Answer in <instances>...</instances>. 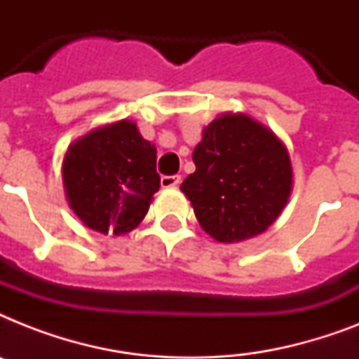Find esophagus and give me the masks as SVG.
I'll list each match as a JSON object with an SVG mask.
<instances>
[{"instance_id":"1","label":"esophagus","mask_w":359,"mask_h":359,"mask_svg":"<svg viewBox=\"0 0 359 359\" xmlns=\"http://www.w3.org/2000/svg\"><path fill=\"white\" fill-rule=\"evenodd\" d=\"M160 184H162V188H177L180 184V177L179 175H169V177L165 175L160 179Z\"/></svg>"}]
</instances>
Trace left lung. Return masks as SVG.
I'll use <instances>...</instances> for the list:
<instances>
[{
  "label": "left lung",
  "mask_w": 359,
  "mask_h": 359,
  "mask_svg": "<svg viewBox=\"0 0 359 359\" xmlns=\"http://www.w3.org/2000/svg\"><path fill=\"white\" fill-rule=\"evenodd\" d=\"M194 163L180 190L201 229L218 242L261 235L287 207L294 182L289 151L248 114H222L205 126Z\"/></svg>",
  "instance_id": "obj_1"
}]
</instances>
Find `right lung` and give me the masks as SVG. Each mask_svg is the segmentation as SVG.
<instances>
[{
  "mask_svg": "<svg viewBox=\"0 0 359 359\" xmlns=\"http://www.w3.org/2000/svg\"><path fill=\"white\" fill-rule=\"evenodd\" d=\"M61 173L72 212L102 235L134 231L160 188L156 147L128 119L93 128L72 141Z\"/></svg>",
  "mask_w": 359,
  "mask_h": 359,
  "instance_id": "right-lung-1",
  "label": "right lung"
}]
</instances>
